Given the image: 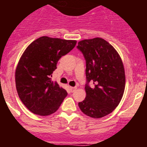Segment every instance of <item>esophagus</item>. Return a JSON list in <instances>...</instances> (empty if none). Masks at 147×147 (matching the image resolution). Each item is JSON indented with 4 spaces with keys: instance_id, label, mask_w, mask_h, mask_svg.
Here are the masks:
<instances>
[{
    "instance_id": "obj_1",
    "label": "esophagus",
    "mask_w": 147,
    "mask_h": 147,
    "mask_svg": "<svg viewBox=\"0 0 147 147\" xmlns=\"http://www.w3.org/2000/svg\"><path fill=\"white\" fill-rule=\"evenodd\" d=\"M76 87H70V90H71V92H74L76 90Z\"/></svg>"
}]
</instances>
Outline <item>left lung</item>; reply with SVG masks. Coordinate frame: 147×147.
<instances>
[{
  "label": "left lung",
  "instance_id": "8db88e82",
  "mask_svg": "<svg viewBox=\"0 0 147 147\" xmlns=\"http://www.w3.org/2000/svg\"><path fill=\"white\" fill-rule=\"evenodd\" d=\"M76 48L86 61V97L79 107L88 116L102 118L115 110L124 94L123 62L115 49L102 38L82 40ZM90 82L94 84L92 87Z\"/></svg>",
  "mask_w": 147,
  "mask_h": 147
}]
</instances>
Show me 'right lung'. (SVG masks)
Here are the masks:
<instances>
[{"mask_svg":"<svg viewBox=\"0 0 147 147\" xmlns=\"http://www.w3.org/2000/svg\"><path fill=\"white\" fill-rule=\"evenodd\" d=\"M76 44V40L44 36L26 48L17 66L15 83L19 98L32 113L39 115L54 113L67 96L65 90L51 77L59 59Z\"/></svg>","mask_w":147,"mask_h":147,"instance_id":"add662e5","label":"right lung"}]
</instances>
